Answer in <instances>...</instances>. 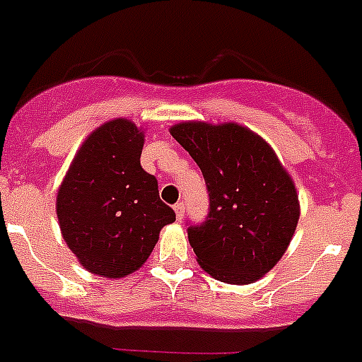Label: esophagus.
<instances>
[{
  "instance_id": "obj_1",
  "label": "esophagus",
  "mask_w": 362,
  "mask_h": 362,
  "mask_svg": "<svg viewBox=\"0 0 362 362\" xmlns=\"http://www.w3.org/2000/svg\"><path fill=\"white\" fill-rule=\"evenodd\" d=\"M184 212H185L184 202H178V204L175 205V214H177L178 221H182V219H184Z\"/></svg>"
}]
</instances>
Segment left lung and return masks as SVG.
Returning a JSON list of instances; mask_svg holds the SVG:
<instances>
[{
	"instance_id": "left-lung-1",
	"label": "left lung",
	"mask_w": 362,
	"mask_h": 362,
	"mask_svg": "<svg viewBox=\"0 0 362 362\" xmlns=\"http://www.w3.org/2000/svg\"><path fill=\"white\" fill-rule=\"evenodd\" d=\"M170 134L200 165L207 184V219L187 230L198 264L225 284L262 279L298 225L291 175L261 135L243 124L182 121Z\"/></svg>"
}]
</instances>
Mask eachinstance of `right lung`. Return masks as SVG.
<instances>
[{
    "label": "right lung",
    "mask_w": 362,
    "mask_h": 362,
    "mask_svg": "<svg viewBox=\"0 0 362 362\" xmlns=\"http://www.w3.org/2000/svg\"><path fill=\"white\" fill-rule=\"evenodd\" d=\"M143 128L116 117L90 132L57 191V218L67 248L87 272L123 279L148 261L173 209L157 178L141 165Z\"/></svg>",
    "instance_id": "right-lung-1"
}]
</instances>
